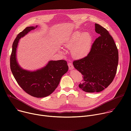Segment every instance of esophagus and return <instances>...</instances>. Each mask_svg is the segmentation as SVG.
Listing matches in <instances>:
<instances>
[{
    "label": "esophagus",
    "instance_id": "obj_1",
    "mask_svg": "<svg viewBox=\"0 0 131 131\" xmlns=\"http://www.w3.org/2000/svg\"><path fill=\"white\" fill-rule=\"evenodd\" d=\"M68 67H69V69L70 70H73L74 67H73V66L72 65V64L71 63H69L68 64Z\"/></svg>",
    "mask_w": 131,
    "mask_h": 131
}]
</instances>
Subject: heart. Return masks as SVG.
Masks as SVG:
<instances>
[{"instance_id":"obj_1","label":"heart","mask_w":131,"mask_h":131,"mask_svg":"<svg viewBox=\"0 0 131 131\" xmlns=\"http://www.w3.org/2000/svg\"><path fill=\"white\" fill-rule=\"evenodd\" d=\"M93 45L92 35L88 31H77L73 33L64 42V46L71 49L72 57L76 59L82 58L90 51Z\"/></svg>"}]
</instances>
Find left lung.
I'll list each match as a JSON object with an SVG mask.
<instances>
[{
	"instance_id": "obj_1",
	"label": "left lung",
	"mask_w": 131,
	"mask_h": 131,
	"mask_svg": "<svg viewBox=\"0 0 131 131\" xmlns=\"http://www.w3.org/2000/svg\"><path fill=\"white\" fill-rule=\"evenodd\" d=\"M95 30L100 36L88 55L73 62L74 67L83 77L79 87L88 93L100 92L107 88L115 77L118 64V51L113 37L96 23Z\"/></svg>"
}]
</instances>
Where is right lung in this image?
<instances>
[{"label": "right lung", "mask_w": 131, "mask_h": 131, "mask_svg": "<svg viewBox=\"0 0 131 131\" xmlns=\"http://www.w3.org/2000/svg\"><path fill=\"white\" fill-rule=\"evenodd\" d=\"M37 27V25L27 27L17 35L12 45L10 68L17 83L24 91L34 97L42 98L54 91L62 77L68 71V66L66 61L58 60L50 61L44 67L33 71L21 67L16 55L18 42L21 38Z\"/></svg>", "instance_id": "1"}]
</instances>
